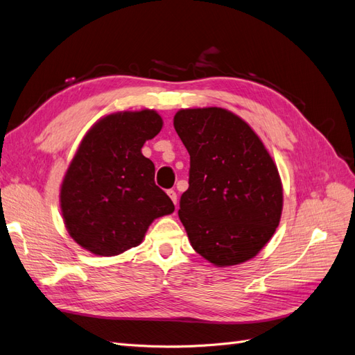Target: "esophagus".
I'll use <instances>...</instances> for the list:
<instances>
[{
  "label": "esophagus",
  "mask_w": 355,
  "mask_h": 355,
  "mask_svg": "<svg viewBox=\"0 0 355 355\" xmlns=\"http://www.w3.org/2000/svg\"><path fill=\"white\" fill-rule=\"evenodd\" d=\"M167 196L170 197V200L175 202V206H178V194H176V191H173V189H168L167 191Z\"/></svg>",
  "instance_id": "1"
}]
</instances>
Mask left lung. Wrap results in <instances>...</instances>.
<instances>
[{"instance_id": "1", "label": "left lung", "mask_w": 355, "mask_h": 355, "mask_svg": "<svg viewBox=\"0 0 355 355\" xmlns=\"http://www.w3.org/2000/svg\"><path fill=\"white\" fill-rule=\"evenodd\" d=\"M173 125L191 157L179 219L192 249L220 268L250 261L282 219L283 185L272 157L225 108L179 110Z\"/></svg>"}]
</instances>
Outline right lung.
Wrapping results in <instances>:
<instances>
[{
	"mask_svg": "<svg viewBox=\"0 0 355 355\" xmlns=\"http://www.w3.org/2000/svg\"><path fill=\"white\" fill-rule=\"evenodd\" d=\"M163 128L154 110L118 111L85 133L60 185V210L72 240L98 256L142 243L157 218L175 206L155 182L142 146Z\"/></svg>",
	"mask_w": 355,
	"mask_h": 355,
	"instance_id": "add662e5",
	"label": "right lung"
}]
</instances>
